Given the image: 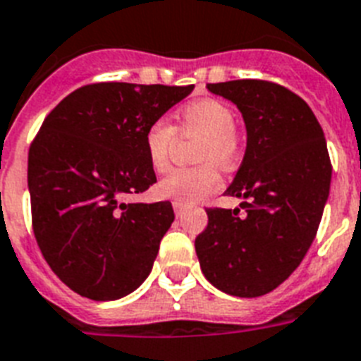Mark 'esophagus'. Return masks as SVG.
Wrapping results in <instances>:
<instances>
[{
	"mask_svg": "<svg viewBox=\"0 0 361 361\" xmlns=\"http://www.w3.org/2000/svg\"><path fill=\"white\" fill-rule=\"evenodd\" d=\"M172 207H174V211H176V216H181L187 211V206L185 204H181V202H174V204H172Z\"/></svg>",
	"mask_w": 361,
	"mask_h": 361,
	"instance_id": "1",
	"label": "esophagus"
}]
</instances>
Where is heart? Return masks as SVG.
<instances>
[{
    "label": "heart",
    "mask_w": 361,
    "mask_h": 361,
    "mask_svg": "<svg viewBox=\"0 0 361 361\" xmlns=\"http://www.w3.org/2000/svg\"><path fill=\"white\" fill-rule=\"evenodd\" d=\"M180 137H198L195 159L202 165L174 169L159 181L161 196L176 202L192 204L221 187L216 166L231 169L241 155V133L233 124V111L215 98L196 99L176 114V126L166 120H155L145 135V146L154 171L165 172L171 166V155Z\"/></svg>",
    "instance_id": "obj_1"
}]
</instances>
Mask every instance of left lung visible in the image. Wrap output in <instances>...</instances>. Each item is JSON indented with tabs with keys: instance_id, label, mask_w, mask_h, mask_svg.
<instances>
[{
	"instance_id": "1",
	"label": "left lung",
	"mask_w": 361,
	"mask_h": 361,
	"mask_svg": "<svg viewBox=\"0 0 361 361\" xmlns=\"http://www.w3.org/2000/svg\"><path fill=\"white\" fill-rule=\"evenodd\" d=\"M230 99L247 126V152L228 196L245 209L207 207L195 248L204 276L233 297H262L300 265L330 192L332 163L310 105L262 79L207 83Z\"/></svg>"
}]
</instances>
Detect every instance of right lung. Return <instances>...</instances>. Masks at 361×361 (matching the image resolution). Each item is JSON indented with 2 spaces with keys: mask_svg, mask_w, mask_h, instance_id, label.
I'll return each mask as SVG.
<instances>
[{
  "mask_svg": "<svg viewBox=\"0 0 361 361\" xmlns=\"http://www.w3.org/2000/svg\"><path fill=\"white\" fill-rule=\"evenodd\" d=\"M195 85L92 83L44 118L29 148L35 239L66 286L92 300L135 291L174 221L171 202L128 204L154 185L145 135Z\"/></svg>",
  "mask_w": 361,
  "mask_h": 361,
  "instance_id": "obj_1",
  "label": "right lung"
}]
</instances>
